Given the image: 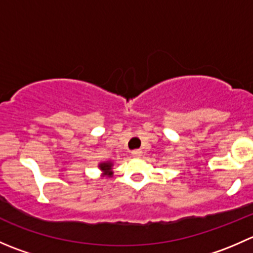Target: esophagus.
Instances as JSON below:
<instances>
[{"label": "esophagus", "mask_w": 253, "mask_h": 253, "mask_svg": "<svg viewBox=\"0 0 253 253\" xmlns=\"http://www.w3.org/2000/svg\"><path fill=\"white\" fill-rule=\"evenodd\" d=\"M142 150L141 149H134V150H132V157L133 158H139V157H142Z\"/></svg>", "instance_id": "1"}]
</instances>
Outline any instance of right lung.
<instances>
[{
	"label": "right lung",
	"instance_id": "add662e5",
	"mask_svg": "<svg viewBox=\"0 0 253 253\" xmlns=\"http://www.w3.org/2000/svg\"><path fill=\"white\" fill-rule=\"evenodd\" d=\"M99 169L103 171V177L104 176H109V177H111L112 174V167H114V164H112V162H101L99 163Z\"/></svg>",
	"mask_w": 253,
	"mask_h": 253
}]
</instances>
